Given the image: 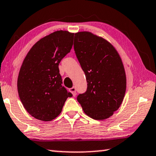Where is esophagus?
<instances>
[{
	"label": "esophagus",
	"instance_id": "1",
	"mask_svg": "<svg viewBox=\"0 0 156 156\" xmlns=\"http://www.w3.org/2000/svg\"><path fill=\"white\" fill-rule=\"evenodd\" d=\"M70 92L71 93L73 94V95L75 97V95H76V88H75V87H73V88H70Z\"/></svg>",
	"mask_w": 156,
	"mask_h": 156
}]
</instances>
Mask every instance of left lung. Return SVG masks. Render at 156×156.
<instances>
[{"label": "left lung", "mask_w": 156, "mask_h": 156, "mask_svg": "<svg viewBox=\"0 0 156 156\" xmlns=\"http://www.w3.org/2000/svg\"><path fill=\"white\" fill-rule=\"evenodd\" d=\"M74 49L88 84L77 101L91 118H108L121 106L126 93V76L120 56L108 41L87 31L75 33Z\"/></svg>", "instance_id": "left-lung-1"}]
</instances>
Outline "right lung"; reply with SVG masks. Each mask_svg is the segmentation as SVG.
<instances>
[{"instance_id": "obj_1", "label": "right lung", "mask_w": 156, "mask_h": 156, "mask_svg": "<svg viewBox=\"0 0 156 156\" xmlns=\"http://www.w3.org/2000/svg\"><path fill=\"white\" fill-rule=\"evenodd\" d=\"M74 33L58 30L43 37L27 52L17 80L19 98L27 113L44 122L61 113L73 95L62 86L58 63L73 47Z\"/></svg>"}]
</instances>
